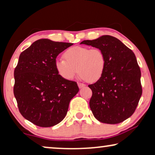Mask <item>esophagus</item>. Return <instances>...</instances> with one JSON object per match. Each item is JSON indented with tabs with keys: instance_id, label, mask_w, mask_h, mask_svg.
Returning <instances> with one entry per match:
<instances>
[{
	"instance_id": "1",
	"label": "esophagus",
	"mask_w": 155,
	"mask_h": 155,
	"mask_svg": "<svg viewBox=\"0 0 155 155\" xmlns=\"http://www.w3.org/2000/svg\"><path fill=\"white\" fill-rule=\"evenodd\" d=\"M78 87H79V88H80V89L83 88V87H84L86 86L85 84H83V83H80V82H78Z\"/></svg>"
}]
</instances>
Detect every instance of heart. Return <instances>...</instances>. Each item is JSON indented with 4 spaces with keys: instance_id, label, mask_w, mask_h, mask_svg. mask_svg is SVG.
<instances>
[{
    "instance_id": "heart-1",
    "label": "heart",
    "mask_w": 155,
    "mask_h": 155,
    "mask_svg": "<svg viewBox=\"0 0 155 155\" xmlns=\"http://www.w3.org/2000/svg\"><path fill=\"white\" fill-rule=\"evenodd\" d=\"M64 59H57L55 67L59 75L67 80H73L80 73V77L90 82H96L102 77L106 69V57L99 48L76 46L63 54Z\"/></svg>"
}]
</instances>
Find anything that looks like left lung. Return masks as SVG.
Here are the masks:
<instances>
[{
    "mask_svg": "<svg viewBox=\"0 0 155 155\" xmlns=\"http://www.w3.org/2000/svg\"><path fill=\"white\" fill-rule=\"evenodd\" d=\"M80 44L102 51L106 69L90 87V107L93 115L104 124H119L134 113L142 95L141 73L134 53L117 38L103 35Z\"/></svg>",
    "mask_w": 155,
    "mask_h": 155,
    "instance_id": "obj_1",
    "label": "left lung"
}]
</instances>
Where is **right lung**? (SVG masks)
I'll list each match as a JSON object with an SVG mask.
<instances>
[{"mask_svg":"<svg viewBox=\"0 0 155 155\" xmlns=\"http://www.w3.org/2000/svg\"><path fill=\"white\" fill-rule=\"evenodd\" d=\"M73 44L39 39L19 57L14 95L23 117L38 126L62 121L70 101L79 92L77 82L63 79L55 67L58 55Z\"/></svg>","mask_w":155,"mask_h":155,"instance_id":"right-lung-1","label":"right lung"}]
</instances>
